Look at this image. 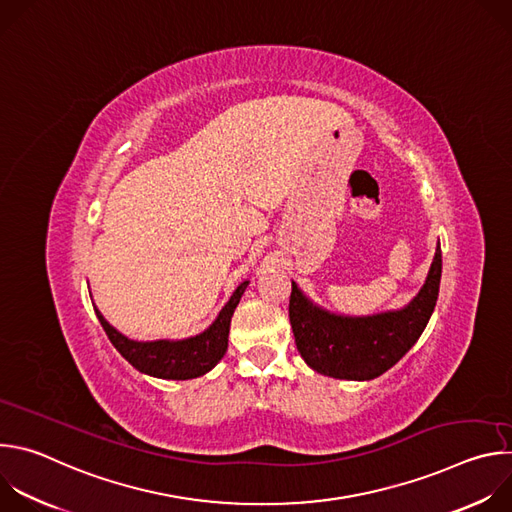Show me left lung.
<instances>
[{
	"mask_svg": "<svg viewBox=\"0 0 512 512\" xmlns=\"http://www.w3.org/2000/svg\"><path fill=\"white\" fill-rule=\"evenodd\" d=\"M442 279V249L435 247L427 277L415 298L399 310L344 316L314 304L291 281L289 322L308 367L344 381H371L389 371L425 330Z\"/></svg>",
	"mask_w": 512,
	"mask_h": 512,
	"instance_id": "1",
	"label": "left lung"
}]
</instances>
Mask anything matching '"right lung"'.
Here are the masks:
<instances>
[{
  "mask_svg": "<svg viewBox=\"0 0 512 512\" xmlns=\"http://www.w3.org/2000/svg\"><path fill=\"white\" fill-rule=\"evenodd\" d=\"M249 281L237 285L229 302L218 312L214 322L200 334L182 340H131L113 328L95 308V314L119 354L143 375L170 381H188L206 375L221 360L229 346V330L235 308L239 306ZM95 306V304H93Z\"/></svg>",
  "mask_w": 512,
  "mask_h": 512,
  "instance_id": "obj_1",
  "label": "right lung"
}]
</instances>
